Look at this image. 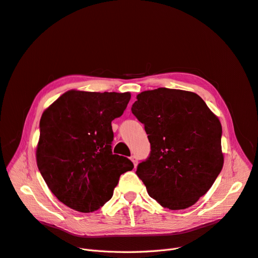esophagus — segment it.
Masks as SVG:
<instances>
[{"label": "esophagus", "instance_id": "obj_1", "mask_svg": "<svg viewBox=\"0 0 258 258\" xmlns=\"http://www.w3.org/2000/svg\"><path fill=\"white\" fill-rule=\"evenodd\" d=\"M130 160L132 161L133 165H135V166H137V165H138V158H137V156H131Z\"/></svg>", "mask_w": 258, "mask_h": 258}]
</instances>
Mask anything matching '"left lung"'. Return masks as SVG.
<instances>
[{
	"instance_id": "obj_1",
	"label": "left lung",
	"mask_w": 258,
	"mask_h": 258,
	"mask_svg": "<svg viewBox=\"0 0 258 258\" xmlns=\"http://www.w3.org/2000/svg\"><path fill=\"white\" fill-rule=\"evenodd\" d=\"M137 99L131 111L145 126L151 146L138 177L163 208L187 209L222 169L220 120L194 92L159 88Z\"/></svg>"
}]
</instances>
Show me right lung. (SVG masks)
Listing matches in <instances>:
<instances>
[{
    "label": "right lung",
    "instance_id": "add662e5",
    "mask_svg": "<svg viewBox=\"0 0 258 258\" xmlns=\"http://www.w3.org/2000/svg\"><path fill=\"white\" fill-rule=\"evenodd\" d=\"M129 92L70 90L44 110L40 119L36 159L56 198L81 213L108 202L120 174L132 170L126 157L113 154L111 121L119 117Z\"/></svg>",
    "mask_w": 258,
    "mask_h": 258
}]
</instances>
